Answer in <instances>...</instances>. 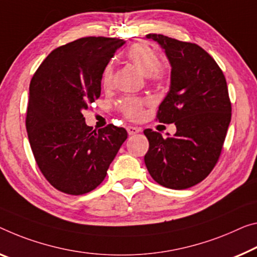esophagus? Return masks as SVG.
<instances>
[{
  "instance_id": "1",
  "label": "esophagus",
  "mask_w": 257,
  "mask_h": 257,
  "mask_svg": "<svg viewBox=\"0 0 257 257\" xmlns=\"http://www.w3.org/2000/svg\"><path fill=\"white\" fill-rule=\"evenodd\" d=\"M126 130H127V133L130 136H134V134L141 132V128L136 127V126H127V128Z\"/></svg>"
}]
</instances>
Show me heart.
<instances>
[{
  "mask_svg": "<svg viewBox=\"0 0 257 257\" xmlns=\"http://www.w3.org/2000/svg\"><path fill=\"white\" fill-rule=\"evenodd\" d=\"M126 56L142 73L146 74L153 82H161L169 76L168 66L159 62V57L151 46L147 43H134L130 47ZM113 69L112 64L109 63L102 71L101 81L103 87H110L112 84ZM146 101L139 97H125L120 101V111L130 119L138 120L142 118L145 112Z\"/></svg>",
  "mask_w": 257,
  "mask_h": 257,
  "instance_id": "1",
  "label": "heart"
}]
</instances>
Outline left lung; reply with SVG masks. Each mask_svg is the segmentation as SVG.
Here are the masks:
<instances>
[{
    "instance_id": "1",
    "label": "left lung",
    "mask_w": 257,
    "mask_h": 257,
    "mask_svg": "<svg viewBox=\"0 0 257 257\" xmlns=\"http://www.w3.org/2000/svg\"><path fill=\"white\" fill-rule=\"evenodd\" d=\"M164 49L171 64V86L156 119L177 127L167 138L145 130L149 149L145 163L152 178L172 189L199 184L212 171L231 121L226 79L216 61L192 42L147 34Z\"/></svg>"
}]
</instances>
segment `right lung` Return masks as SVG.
Wrapping results in <instances>:
<instances>
[{
  "mask_svg": "<svg viewBox=\"0 0 257 257\" xmlns=\"http://www.w3.org/2000/svg\"><path fill=\"white\" fill-rule=\"evenodd\" d=\"M125 43L87 37L54 49L30 84L26 130L35 162L51 186L71 195L95 189L120 146L124 127L98 131L85 123L82 110L101 94L104 66Z\"/></svg>",
  "mask_w": 257,
  "mask_h": 257,
  "instance_id": "obj_1",
  "label": "right lung"
}]
</instances>
